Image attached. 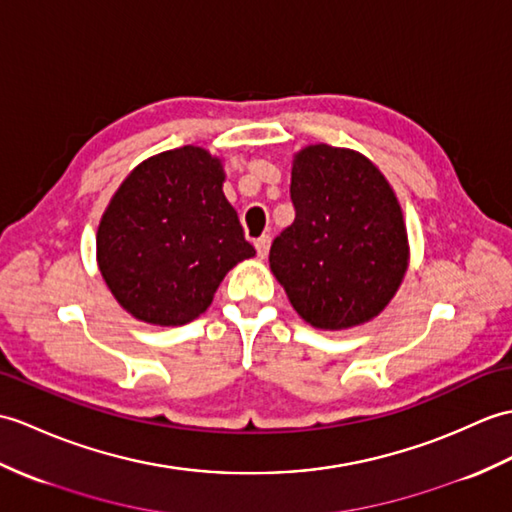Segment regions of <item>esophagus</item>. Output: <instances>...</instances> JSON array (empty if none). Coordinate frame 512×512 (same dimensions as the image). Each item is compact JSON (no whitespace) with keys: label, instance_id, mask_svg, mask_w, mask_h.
<instances>
[{"label":"esophagus","instance_id":"34e87169","mask_svg":"<svg viewBox=\"0 0 512 512\" xmlns=\"http://www.w3.org/2000/svg\"><path fill=\"white\" fill-rule=\"evenodd\" d=\"M255 248H257V257L264 259L270 251V235H261L255 240Z\"/></svg>","mask_w":512,"mask_h":512}]
</instances>
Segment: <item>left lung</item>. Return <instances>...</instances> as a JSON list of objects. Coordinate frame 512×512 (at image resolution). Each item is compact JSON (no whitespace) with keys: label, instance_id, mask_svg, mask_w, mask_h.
Here are the masks:
<instances>
[{"label":"left lung","instance_id":"1","mask_svg":"<svg viewBox=\"0 0 512 512\" xmlns=\"http://www.w3.org/2000/svg\"><path fill=\"white\" fill-rule=\"evenodd\" d=\"M294 222L270 246V270L318 329L368 323L408 270V233L392 187L364 154L327 144L294 154Z\"/></svg>","mask_w":512,"mask_h":512}]
</instances>
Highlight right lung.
Segmentation results:
<instances>
[{
    "label": "right lung",
    "mask_w": 512,
    "mask_h": 512,
    "mask_svg": "<svg viewBox=\"0 0 512 512\" xmlns=\"http://www.w3.org/2000/svg\"><path fill=\"white\" fill-rule=\"evenodd\" d=\"M222 161L198 146L150 157L102 213L98 266L128 314L150 325L192 323L224 275L255 248L222 192Z\"/></svg>",
    "instance_id": "obj_1"
}]
</instances>
